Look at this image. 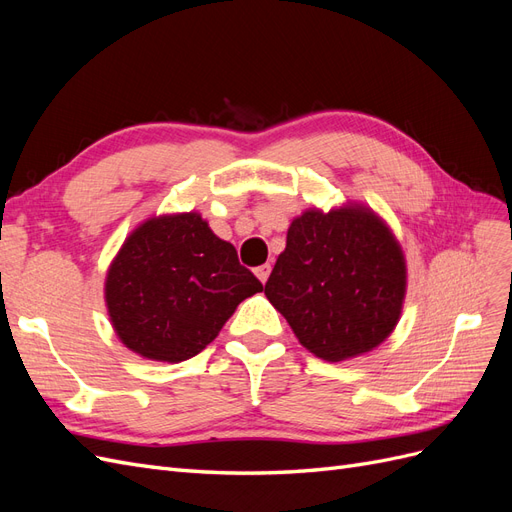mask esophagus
Here are the masks:
<instances>
[{"label": "esophagus", "mask_w": 512, "mask_h": 512, "mask_svg": "<svg viewBox=\"0 0 512 512\" xmlns=\"http://www.w3.org/2000/svg\"><path fill=\"white\" fill-rule=\"evenodd\" d=\"M254 273H256L258 280H260L262 284H265V282L269 280V275H271V265H260V267L254 269Z\"/></svg>", "instance_id": "34e87169"}]
</instances>
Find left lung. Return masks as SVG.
<instances>
[{
  "label": "left lung",
  "mask_w": 512,
  "mask_h": 512,
  "mask_svg": "<svg viewBox=\"0 0 512 512\" xmlns=\"http://www.w3.org/2000/svg\"><path fill=\"white\" fill-rule=\"evenodd\" d=\"M265 294L309 352L344 361L395 329L406 294L404 254L371 211H305L288 228Z\"/></svg>",
  "instance_id": "8db88e82"
}]
</instances>
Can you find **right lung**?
I'll return each mask as SVG.
<instances>
[{"label":"right lung","instance_id":"add662e5","mask_svg":"<svg viewBox=\"0 0 512 512\" xmlns=\"http://www.w3.org/2000/svg\"><path fill=\"white\" fill-rule=\"evenodd\" d=\"M262 284L198 213L153 218L123 243L106 277L119 339L145 359L179 363L218 337Z\"/></svg>","mask_w":512,"mask_h":512}]
</instances>
